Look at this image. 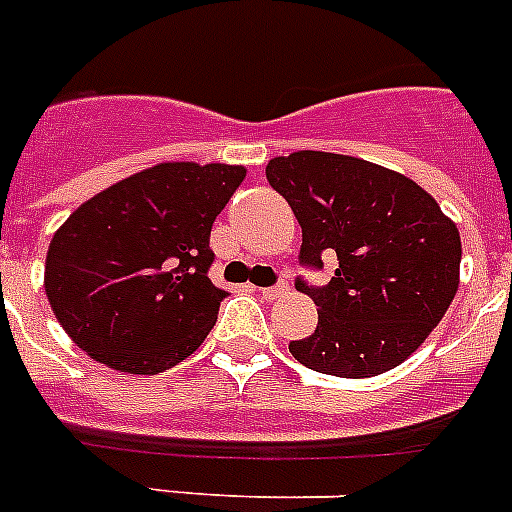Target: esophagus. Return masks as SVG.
Instances as JSON below:
<instances>
[{"label": "esophagus", "instance_id": "1", "mask_svg": "<svg viewBox=\"0 0 512 512\" xmlns=\"http://www.w3.org/2000/svg\"><path fill=\"white\" fill-rule=\"evenodd\" d=\"M287 290H290V287H287L285 282H282V285H274V287H264V290H261V298L269 300V303H272V300L285 298Z\"/></svg>", "mask_w": 512, "mask_h": 512}]
</instances>
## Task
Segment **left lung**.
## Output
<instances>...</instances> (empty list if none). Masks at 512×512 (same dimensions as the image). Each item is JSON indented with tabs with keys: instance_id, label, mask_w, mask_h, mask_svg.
Listing matches in <instances>:
<instances>
[{
	"instance_id": "1",
	"label": "left lung",
	"mask_w": 512,
	"mask_h": 512,
	"mask_svg": "<svg viewBox=\"0 0 512 512\" xmlns=\"http://www.w3.org/2000/svg\"><path fill=\"white\" fill-rule=\"evenodd\" d=\"M266 178L303 227L300 261H339L326 287L295 285L318 305V326L290 342L292 357L336 378L401 365L456 298V222L412 178L360 157L300 150L269 160Z\"/></svg>"
}]
</instances>
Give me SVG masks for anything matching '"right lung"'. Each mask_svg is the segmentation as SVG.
Returning a JSON list of instances; mask_svg holds the SVG:
<instances>
[{
	"mask_svg": "<svg viewBox=\"0 0 512 512\" xmlns=\"http://www.w3.org/2000/svg\"><path fill=\"white\" fill-rule=\"evenodd\" d=\"M243 165L160 163L74 209L46 253V298L87 357L155 375L207 339L227 292L207 277L209 233Z\"/></svg>",
	"mask_w": 512,
	"mask_h": 512,
	"instance_id": "add662e5",
	"label": "right lung"
}]
</instances>
